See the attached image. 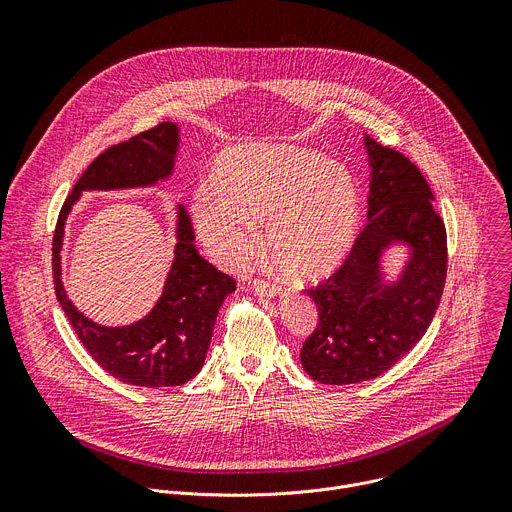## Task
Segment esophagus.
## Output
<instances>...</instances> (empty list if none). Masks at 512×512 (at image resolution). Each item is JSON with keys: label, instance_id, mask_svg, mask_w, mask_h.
Listing matches in <instances>:
<instances>
[{"label": "esophagus", "instance_id": "obj_1", "mask_svg": "<svg viewBox=\"0 0 512 512\" xmlns=\"http://www.w3.org/2000/svg\"><path fill=\"white\" fill-rule=\"evenodd\" d=\"M253 291L259 298H275V296L281 294V289L277 285L267 283V281H259V279L253 281Z\"/></svg>", "mask_w": 512, "mask_h": 512}]
</instances>
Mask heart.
Listing matches in <instances>:
<instances>
[{"label":"heart","mask_w":512,"mask_h":512,"mask_svg":"<svg viewBox=\"0 0 512 512\" xmlns=\"http://www.w3.org/2000/svg\"><path fill=\"white\" fill-rule=\"evenodd\" d=\"M198 241L218 265L243 267L265 225L273 265L289 279L314 283L348 259L360 225V196L350 170L302 145H245L216 162L210 192L190 202Z\"/></svg>","instance_id":"1"}]
</instances>
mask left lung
I'll return each instance as SVG.
<instances>
[{"label": "left lung", "instance_id": "8db88e82", "mask_svg": "<svg viewBox=\"0 0 512 512\" xmlns=\"http://www.w3.org/2000/svg\"><path fill=\"white\" fill-rule=\"evenodd\" d=\"M371 166L367 227L344 265L308 296L318 328L302 346V367L318 383L352 385L387 373L425 334L446 283V227L415 164L364 133ZM406 251L400 271L386 253Z\"/></svg>", "mask_w": 512, "mask_h": 512}]
</instances>
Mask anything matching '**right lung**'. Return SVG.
Masks as SVG:
<instances>
[{
    "label": "right lung",
    "instance_id": "1",
    "mask_svg": "<svg viewBox=\"0 0 512 512\" xmlns=\"http://www.w3.org/2000/svg\"><path fill=\"white\" fill-rule=\"evenodd\" d=\"M180 141V125L164 121L105 150L66 198L52 241L56 300L70 326L103 371L135 387H178L202 369L216 314L225 298L237 289L235 279L216 271L198 255L188 212L176 202L174 259L162 296L143 318L125 326H103L79 312L64 291L60 279L64 225L83 192L150 188L170 180Z\"/></svg>",
    "mask_w": 512,
    "mask_h": 512
}]
</instances>
